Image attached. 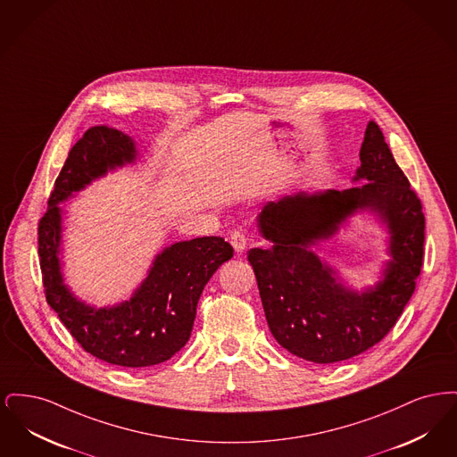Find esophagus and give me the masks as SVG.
<instances>
[{
  "label": "esophagus",
  "mask_w": 457,
  "mask_h": 457,
  "mask_svg": "<svg viewBox=\"0 0 457 457\" xmlns=\"http://www.w3.org/2000/svg\"><path fill=\"white\" fill-rule=\"evenodd\" d=\"M229 241H231V245H233L237 253H243L245 252V248H246V237L241 231H233L231 237H229Z\"/></svg>",
  "instance_id": "1"
}]
</instances>
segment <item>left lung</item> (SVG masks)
Masks as SVG:
<instances>
[{
    "label": "left lung",
    "instance_id": "8db88e82",
    "mask_svg": "<svg viewBox=\"0 0 457 457\" xmlns=\"http://www.w3.org/2000/svg\"><path fill=\"white\" fill-rule=\"evenodd\" d=\"M360 161L353 181L363 185L267 202L257 224L269 245L248 252L272 336L312 363L345 361L382 341L410 302L423 265L421 202L375 121L367 125ZM358 212L373 213L390 235V261L363 292L346 287L312 252Z\"/></svg>",
    "mask_w": 457,
    "mask_h": 457
}]
</instances>
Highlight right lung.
I'll list each match as a JSON object with an SVG mask.
<instances>
[{
    "mask_svg": "<svg viewBox=\"0 0 457 457\" xmlns=\"http://www.w3.org/2000/svg\"><path fill=\"white\" fill-rule=\"evenodd\" d=\"M137 157L130 135L108 127L88 129L68 154L47 200V211L39 220V257L47 303L87 353L129 369L159 365L188 343L205 284L220 263L233 257V246L220 237L178 241L155 255L147 278L130 300L97 308L71 293L60 259L63 238L60 204L92 181L133 164Z\"/></svg>",
    "mask_w": 457,
    "mask_h": 457,
    "instance_id": "1",
    "label": "right lung"
}]
</instances>
